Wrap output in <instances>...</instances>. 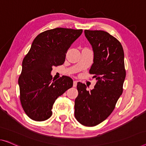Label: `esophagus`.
Returning a JSON list of instances; mask_svg holds the SVG:
<instances>
[{
	"instance_id": "obj_1",
	"label": "esophagus",
	"mask_w": 146,
	"mask_h": 146,
	"mask_svg": "<svg viewBox=\"0 0 146 146\" xmlns=\"http://www.w3.org/2000/svg\"><path fill=\"white\" fill-rule=\"evenodd\" d=\"M77 85V80H74L73 81V87H76Z\"/></svg>"
}]
</instances>
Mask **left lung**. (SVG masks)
Listing matches in <instances>:
<instances>
[{
  "label": "left lung",
  "instance_id": "left-lung-1",
  "mask_svg": "<svg viewBox=\"0 0 146 146\" xmlns=\"http://www.w3.org/2000/svg\"><path fill=\"white\" fill-rule=\"evenodd\" d=\"M84 35L94 52L89 73L94 74L96 83L90 91L84 84L77 83L75 117L82 125L94 127L110 116L123 93L124 51L120 42L108 32L84 30Z\"/></svg>",
  "mask_w": 146,
  "mask_h": 146
}]
</instances>
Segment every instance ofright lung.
<instances>
[{
    "label": "right lung",
    "mask_w": 146,
    "mask_h": 146,
    "mask_svg": "<svg viewBox=\"0 0 146 146\" xmlns=\"http://www.w3.org/2000/svg\"><path fill=\"white\" fill-rule=\"evenodd\" d=\"M82 29L55 28L41 33L33 41L22 62L18 84L20 102L30 119L43 121L52 114L56 100L73 86L67 76L52 79V67L64 63L67 52Z\"/></svg>",
    "instance_id": "1"
}]
</instances>
